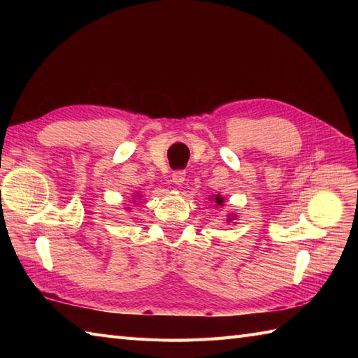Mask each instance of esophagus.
Masks as SVG:
<instances>
[{"label": "esophagus", "instance_id": "obj_1", "mask_svg": "<svg viewBox=\"0 0 358 358\" xmlns=\"http://www.w3.org/2000/svg\"><path fill=\"white\" fill-rule=\"evenodd\" d=\"M185 180H186V172L185 171H175L172 173V181L175 185H178V186L183 185Z\"/></svg>", "mask_w": 358, "mask_h": 358}]
</instances>
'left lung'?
Here are the masks:
<instances>
[{
	"mask_svg": "<svg viewBox=\"0 0 358 358\" xmlns=\"http://www.w3.org/2000/svg\"><path fill=\"white\" fill-rule=\"evenodd\" d=\"M212 200H214V201L218 204V206H223V201H224L223 196H220V195H212ZM234 217H235V215H229V217H227L226 222L229 223L231 220H234Z\"/></svg>",
	"mask_w": 358,
	"mask_h": 358,
	"instance_id": "8db88e82",
	"label": "left lung"
}]
</instances>
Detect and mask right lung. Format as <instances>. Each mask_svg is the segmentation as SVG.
Instances as JSON below:
<instances>
[{
  "label": "right lung",
  "instance_id": "add662e5",
  "mask_svg": "<svg viewBox=\"0 0 358 358\" xmlns=\"http://www.w3.org/2000/svg\"><path fill=\"white\" fill-rule=\"evenodd\" d=\"M135 196H136V195H135Z\"/></svg>",
  "mask_w": 358,
  "mask_h": 358
}]
</instances>
